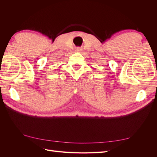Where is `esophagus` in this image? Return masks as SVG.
<instances>
[{"label":"esophagus","mask_w":157,"mask_h":157,"mask_svg":"<svg viewBox=\"0 0 157 157\" xmlns=\"http://www.w3.org/2000/svg\"><path fill=\"white\" fill-rule=\"evenodd\" d=\"M75 51L77 52H80L81 50H80V48H76V49H75Z\"/></svg>","instance_id":"obj_1"}]
</instances>
